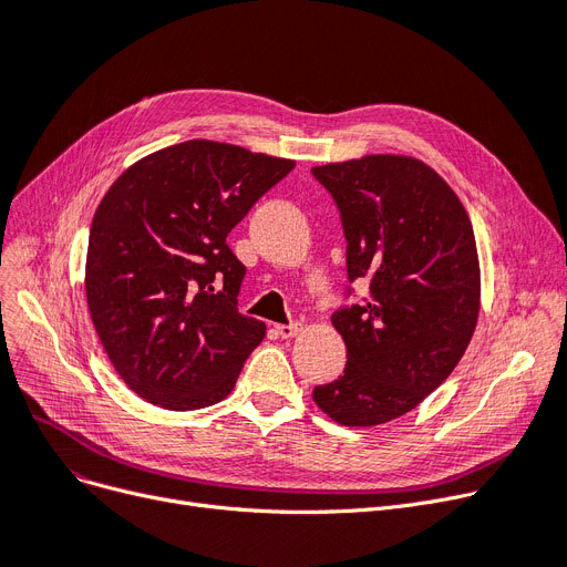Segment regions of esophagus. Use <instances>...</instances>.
<instances>
[{
	"label": "esophagus",
	"mask_w": 567,
	"mask_h": 567,
	"mask_svg": "<svg viewBox=\"0 0 567 567\" xmlns=\"http://www.w3.org/2000/svg\"><path fill=\"white\" fill-rule=\"evenodd\" d=\"M276 333H278L280 338H293V336L301 333V324H297V322H291V324H276Z\"/></svg>",
	"instance_id": "34e87169"
}]
</instances>
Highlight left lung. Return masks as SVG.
<instances>
[{"label":"left lung","mask_w":567,"mask_h":567,"mask_svg":"<svg viewBox=\"0 0 567 567\" xmlns=\"http://www.w3.org/2000/svg\"><path fill=\"white\" fill-rule=\"evenodd\" d=\"M338 206L348 280L368 297L331 322L348 348L312 391L342 426H378L420 405L461 361L480 315L475 234L458 196L412 157L368 155L312 168ZM354 287L344 289V299Z\"/></svg>","instance_id":"obj_1"}]
</instances>
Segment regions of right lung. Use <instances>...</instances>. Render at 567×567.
<instances>
[{
	"instance_id": "right-lung-1",
	"label": "right lung",
	"mask_w": 567,
	"mask_h": 567,
	"mask_svg": "<svg viewBox=\"0 0 567 567\" xmlns=\"http://www.w3.org/2000/svg\"><path fill=\"white\" fill-rule=\"evenodd\" d=\"M291 168L185 141L106 192L87 240V308L117 375L147 403L199 410L231 393L266 327L238 312L245 266L227 236Z\"/></svg>"
}]
</instances>
